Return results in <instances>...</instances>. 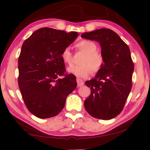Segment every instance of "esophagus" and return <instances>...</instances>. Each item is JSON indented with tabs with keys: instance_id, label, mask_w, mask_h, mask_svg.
I'll use <instances>...</instances> for the list:
<instances>
[{
	"instance_id": "1",
	"label": "esophagus",
	"mask_w": 150,
	"mask_h": 150,
	"mask_svg": "<svg viewBox=\"0 0 150 150\" xmlns=\"http://www.w3.org/2000/svg\"><path fill=\"white\" fill-rule=\"evenodd\" d=\"M77 87H81V86H83L84 85V82L83 81L80 79H77Z\"/></svg>"
}]
</instances>
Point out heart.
I'll use <instances>...</instances> for the list:
<instances>
[{"instance_id":"1","label":"heart","mask_w":150,"mask_h":150,"mask_svg":"<svg viewBox=\"0 0 150 150\" xmlns=\"http://www.w3.org/2000/svg\"><path fill=\"white\" fill-rule=\"evenodd\" d=\"M75 47L84 55L80 59V65L68 67V73L79 78H86L92 73V71L94 73L100 71L105 63V59L103 55L97 52V45L95 42L91 40H82L76 44ZM61 57L66 64H71L73 57L69 47L63 50Z\"/></svg>"}]
</instances>
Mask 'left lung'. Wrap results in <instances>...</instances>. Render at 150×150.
Masks as SVG:
<instances>
[{"label": "left lung", "mask_w": 150, "mask_h": 150, "mask_svg": "<svg viewBox=\"0 0 150 150\" xmlns=\"http://www.w3.org/2000/svg\"><path fill=\"white\" fill-rule=\"evenodd\" d=\"M81 38L99 42L105 59L100 71L85 82L91 95L85 100V108L94 118L110 120L122 110L132 86L134 63L130 49L110 29L83 33Z\"/></svg>", "instance_id": "left-lung-1"}]
</instances>
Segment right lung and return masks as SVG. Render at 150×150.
Returning <instances> with one entry per match:
<instances>
[{"label": "right lung", "instance_id": "add662e5", "mask_svg": "<svg viewBox=\"0 0 150 150\" xmlns=\"http://www.w3.org/2000/svg\"><path fill=\"white\" fill-rule=\"evenodd\" d=\"M78 33L51 28L37 30L22 44L18 59V86L28 110L40 118L57 115L77 87L76 77L65 74L61 54ZM62 76L64 77L59 78Z\"/></svg>", "mask_w": 150, "mask_h": 150}]
</instances>
